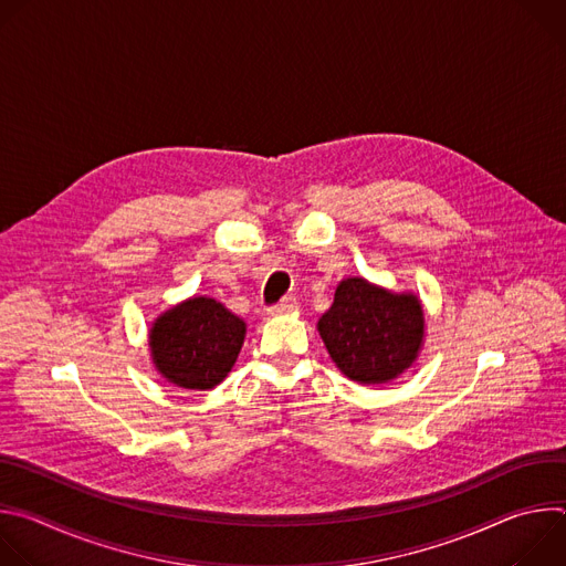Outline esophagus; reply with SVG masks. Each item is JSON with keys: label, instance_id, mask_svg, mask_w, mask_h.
I'll return each instance as SVG.
<instances>
[{"label": "esophagus", "instance_id": "34e87169", "mask_svg": "<svg viewBox=\"0 0 566 566\" xmlns=\"http://www.w3.org/2000/svg\"><path fill=\"white\" fill-rule=\"evenodd\" d=\"M293 311H297V300L295 297H284L277 304L269 306L271 315H284V313H293Z\"/></svg>", "mask_w": 566, "mask_h": 566}]
</instances>
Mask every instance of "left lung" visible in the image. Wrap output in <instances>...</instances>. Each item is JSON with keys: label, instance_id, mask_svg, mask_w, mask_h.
Listing matches in <instances>:
<instances>
[{"label": "left lung", "instance_id": "8db88e82", "mask_svg": "<svg viewBox=\"0 0 566 566\" xmlns=\"http://www.w3.org/2000/svg\"><path fill=\"white\" fill-rule=\"evenodd\" d=\"M317 332L338 369L358 382H387L410 367L423 340V308L415 295H394L363 277L336 289Z\"/></svg>", "mask_w": 566, "mask_h": 566}]
</instances>
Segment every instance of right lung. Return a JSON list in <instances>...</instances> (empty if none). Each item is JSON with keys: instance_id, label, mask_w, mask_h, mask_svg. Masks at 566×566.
<instances>
[{"instance_id": "1", "label": "right lung", "mask_w": 566, "mask_h": 566, "mask_svg": "<svg viewBox=\"0 0 566 566\" xmlns=\"http://www.w3.org/2000/svg\"><path fill=\"white\" fill-rule=\"evenodd\" d=\"M247 325L223 304L192 297L160 315L149 332L156 369L186 389H212L237 360Z\"/></svg>"}]
</instances>
